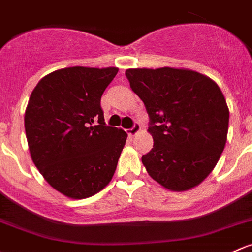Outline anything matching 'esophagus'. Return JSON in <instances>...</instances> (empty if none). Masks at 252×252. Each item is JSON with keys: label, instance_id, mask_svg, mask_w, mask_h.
<instances>
[{"label": "esophagus", "instance_id": "34e87169", "mask_svg": "<svg viewBox=\"0 0 252 252\" xmlns=\"http://www.w3.org/2000/svg\"><path fill=\"white\" fill-rule=\"evenodd\" d=\"M140 131H141V126H140L139 123H135L133 128L128 129V130H126V133H128L129 136H135V135H136L137 133H140Z\"/></svg>", "mask_w": 252, "mask_h": 252}]
</instances>
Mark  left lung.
<instances>
[{
	"instance_id": "left-lung-1",
	"label": "left lung",
	"mask_w": 252,
	"mask_h": 252,
	"mask_svg": "<svg viewBox=\"0 0 252 252\" xmlns=\"http://www.w3.org/2000/svg\"><path fill=\"white\" fill-rule=\"evenodd\" d=\"M126 76L151 119L153 148L141 158L148 175L173 192L197 187L214 170L227 141L223 93L189 68H128Z\"/></svg>"
}]
</instances>
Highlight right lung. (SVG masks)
Segmentation results:
<instances>
[{
  "mask_svg": "<svg viewBox=\"0 0 252 252\" xmlns=\"http://www.w3.org/2000/svg\"><path fill=\"white\" fill-rule=\"evenodd\" d=\"M117 72L118 67L60 68L31 93L24 117L31 158L65 197H92L112 180L128 135L106 126L100 100Z\"/></svg>",
  "mask_w": 252,
  "mask_h": 252,
  "instance_id": "1",
  "label": "right lung"
}]
</instances>
